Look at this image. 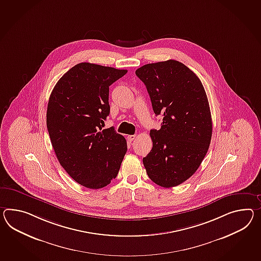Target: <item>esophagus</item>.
Here are the masks:
<instances>
[{
	"instance_id": "obj_1",
	"label": "esophagus",
	"mask_w": 261,
	"mask_h": 261,
	"mask_svg": "<svg viewBox=\"0 0 261 261\" xmlns=\"http://www.w3.org/2000/svg\"><path fill=\"white\" fill-rule=\"evenodd\" d=\"M135 139H136V135H130V136H127V140H129L130 142H132Z\"/></svg>"
}]
</instances>
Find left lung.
I'll list each match as a JSON object with an SVG mask.
<instances>
[{
  "instance_id": "obj_1",
  "label": "left lung",
  "mask_w": 261,
  "mask_h": 261,
  "mask_svg": "<svg viewBox=\"0 0 261 261\" xmlns=\"http://www.w3.org/2000/svg\"><path fill=\"white\" fill-rule=\"evenodd\" d=\"M146 86L154 114L162 115L152 129L151 152L143 158L149 178L163 188L182 184L197 171L212 136L210 103L202 82L184 64L167 60L136 70Z\"/></svg>"
}]
</instances>
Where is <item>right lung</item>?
<instances>
[{
	"label": "right lung",
	"mask_w": 261,
	"mask_h": 261,
	"mask_svg": "<svg viewBox=\"0 0 261 261\" xmlns=\"http://www.w3.org/2000/svg\"><path fill=\"white\" fill-rule=\"evenodd\" d=\"M127 72L97 64L79 63L51 91L46 122L60 165L77 183L98 190L110 184L127 151L114 128L102 130L110 107L109 86Z\"/></svg>",
	"instance_id": "1"
}]
</instances>
